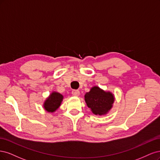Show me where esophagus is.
Returning a JSON list of instances; mask_svg holds the SVG:
<instances>
[{
    "instance_id": "1",
    "label": "esophagus",
    "mask_w": 160,
    "mask_h": 160,
    "mask_svg": "<svg viewBox=\"0 0 160 160\" xmlns=\"http://www.w3.org/2000/svg\"><path fill=\"white\" fill-rule=\"evenodd\" d=\"M72 94L74 96H78L80 95V91L78 90H74L72 92Z\"/></svg>"
}]
</instances>
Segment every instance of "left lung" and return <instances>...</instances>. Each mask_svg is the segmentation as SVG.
Returning <instances> with one entry per match:
<instances>
[{"label": "left lung", "instance_id": "left-lung-1", "mask_svg": "<svg viewBox=\"0 0 160 160\" xmlns=\"http://www.w3.org/2000/svg\"><path fill=\"white\" fill-rule=\"evenodd\" d=\"M86 104L95 115H104L110 110L114 102V96L110 92H106L94 86L84 96Z\"/></svg>", "mask_w": 160, "mask_h": 160}]
</instances>
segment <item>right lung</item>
Returning a JSON list of instances; mask_svg holds the SVG:
<instances>
[{"label": "right lung", "instance_id": "right-lung-1", "mask_svg": "<svg viewBox=\"0 0 160 160\" xmlns=\"http://www.w3.org/2000/svg\"><path fill=\"white\" fill-rule=\"evenodd\" d=\"M63 100V96L58 92H53L46 98L44 103L45 110L48 112H54L60 107Z\"/></svg>", "mask_w": 160, "mask_h": 160}]
</instances>
